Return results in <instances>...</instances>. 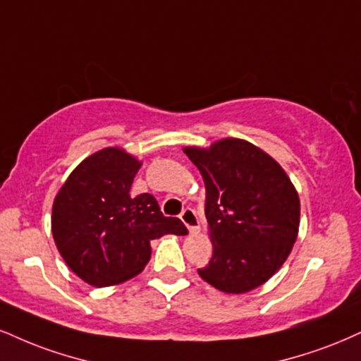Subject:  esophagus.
<instances>
[{
    "label": "esophagus",
    "mask_w": 361,
    "mask_h": 361,
    "mask_svg": "<svg viewBox=\"0 0 361 361\" xmlns=\"http://www.w3.org/2000/svg\"><path fill=\"white\" fill-rule=\"evenodd\" d=\"M180 219H181V222L186 225V228H188L192 233H195L200 228V220L192 208H185V210L181 212Z\"/></svg>",
    "instance_id": "1"
}]
</instances>
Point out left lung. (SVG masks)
Returning <instances> with one entry per match:
<instances>
[{
	"label": "left lung",
	"instance_id": "obj_1",
	"mask_svg": "<svg viewBox=\"0 0 361 361\" xmlns=\"http://www.w3.org/2000/svg\"><path fill=\"white\" fill-rule=\"evenodd\" d=\"M185 154L205 183L214 255L198 274L215 289L242 294L279 271L299 232V195L281 164L249 141L225 137Z\"/></svg>",
	"mask_w": 361,
	"mask_h": 361
}]
</instances>
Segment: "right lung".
Here are the masks:
<instances>
[{
    "instance_id": "add662e5",
    "label": "right lung",
    "mask_w": 361,
    "mask_h": 361,
    "mask_svg": "<svg viewBox=\"0 0 361 361\" xmlns=\"http://www.w3.org/2000/svg\"><path fill=\"white\" fill-rule=\"evenodd\" d=\"M141 161L123 147L85 158L56 193L51 233L65 264L95 288L137 276L151 257V240L185 235L180 219L164 216L149 193H129Z\"/></svg>"
}]
</instances>
